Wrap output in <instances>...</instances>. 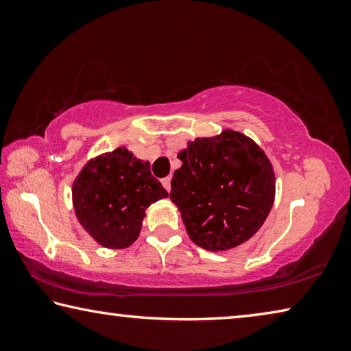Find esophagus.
Masks as SVG:
<instances>
[{"label":"esophagus","mask_w":351,"mask_h":351,"mask_svg":"<svg viewBox=\"0 0 351 351\" xmlns=\"http://www.w3.org/2000/svg\"><path fill=\"white\" fill-rule=\"evenodd\" d=\"M162 182V186H164V189L167 190V192H170V189H171V178L170 176H167V178H164V180L161 181Z\"/></svg>","instance_id":"34e87169"}]
</instances>
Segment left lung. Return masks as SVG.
<instances>
[{"label":"left lung","mask_w":351,"mask_h":351,"mask_svg":"<svg viewBox=\"0 0 351 351\" xmlns=\"http://www.w3.org/2000/svg\"><path fill=\"white\" fill-rule=\"evenodd\" d=\"M178 158L170 199L187 234L207 251H226L247 241L274 203L276 178L269 159L245 134L226 130L215 138L189 142Z\"/></svg>","instance_id":"left-lung-1"}]
</instances>
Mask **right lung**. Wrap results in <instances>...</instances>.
<instances>
[{
    "instance_id": "1",
    "label": "right lung",
    "mask_w": 351,
    "mask_h": 351,
    "mask_svg": "<svg viewBox=\"0 0 351 351\" xmlns=\"http://www.w3.org/2000/svg\"><path fill=\"white\" fill-rule=\"evenodd\" d=\"M150 164L119 147L88 162L73 184L74 210L99 245L128 247L138 239L145 209L167 198Z\"/></svg>"
}]
</instances>
